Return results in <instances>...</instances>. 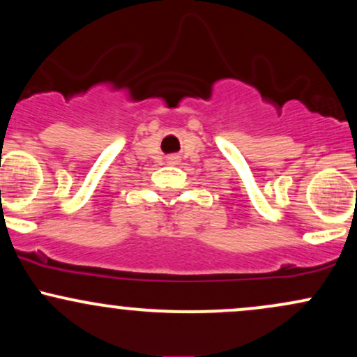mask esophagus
<instances>
[{
  "mask_svg": "<svg viewBox=\"0 0 357 357\" xmlns=\"http://www.w3.org/2000/svg\"><path fill=\"white\" fill-rule=\"evenodd\" d=\"M167 165H179V155L178 154L167 155Z\"/></svg>",
  "mask_w": 357,
  "mask_h": 357,
  "instance_id": "1",
  "label": "esophagus"
}]
</instances>
